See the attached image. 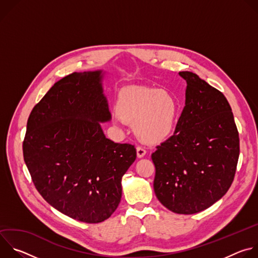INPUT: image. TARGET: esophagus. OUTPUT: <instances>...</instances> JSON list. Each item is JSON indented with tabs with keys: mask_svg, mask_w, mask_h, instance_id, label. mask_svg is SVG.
<instances>
[{
	"mask_svg": "<svg viewBox=\"0 0 258 258\" xmlns=\"http://www.w3.org/2000/svg\"><path fill=\"white\" fill-rule=\"evenodd\" d=\"M146 153H147V151L144 148H142V147H137V156L139 158L144 157L146 155Z\"/></svg>",
	"mask_w": 258,
	"mask_h": 258,
	"instance_id": "obj_1",
	"label": "esophagus"
}]
</instances>
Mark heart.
<instances>
[{
	"instance_id": "1",
	"label": "heart",
	"mask_w": 258,
	"mask_h": 258,
	"mask_svg": "<svg viewBox=\"0 0 258 258\" xmlns=\"http://www.w3.org/2000/svg\"><path fill=\"white\" fill-rule=\"evenodd\" d=\"M113 122L133 123L136 137L148 144L164 141L173 133L181 105L168 90L150 87H126L122 89L115 104Z\"/></svg>"
}]
</instances>
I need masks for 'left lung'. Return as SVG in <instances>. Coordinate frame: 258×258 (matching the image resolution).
<instances>
[{"label":"left lung","mask_w":258,"mask_h":258,"mask_svg":"<svg viewBox=\"0 0 258 258\" xmlns=\"http://www.w3.org/2000/svg\"><path fill=\"white\" fill-rule=\"evenodd\" d=\"M178 75L187 83L185 107L173 135L151 156L156 169L153 187L167 209L194 214L230 189L240 153L239 134L223 93L196 73Z\"/></svg>","instance_id":"8db88e82"}]
</instances>
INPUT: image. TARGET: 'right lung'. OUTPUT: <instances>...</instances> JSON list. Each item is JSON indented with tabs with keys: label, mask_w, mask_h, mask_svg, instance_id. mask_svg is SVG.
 <instances>
[{
	"label": "right lung",
	"mask_w": 258,
	"mask_h": 258,
	"mask_svg": "<svg viewBox=\"0 0 258 258\" xmlns=\"http://www.w3.org/2000/svg\"><path fill=\"white\" fill-rule=\"evenodd\" d=\"M103 70L73 72L54 84L28 117L23 157L36 190L61 213L98 224L116 210L135 146L105 137L111 119Z\"/></svg>",
	"instance_id": "right-lung-1"
}]
</instances>
